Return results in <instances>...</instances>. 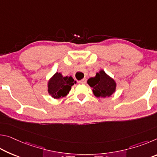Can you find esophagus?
<instances>
[{
	"label": "esophagus",
	"mask_w": 157,
	"mask_h": 157,
	"mask_svg": "<svg viewBox=\"0 0 157 157\" xmlns=\"http://www.w3.org/2000/svg\"><path fill=\"white\" fill-rule=\"evenodd\" d=\"M86 79L84 78V79H82V80L78 81V83L82 84H84L86 83Z\"/></svg>",
	"instance_id": "34e87169"
}]
</instances>
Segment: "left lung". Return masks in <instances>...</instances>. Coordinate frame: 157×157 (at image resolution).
Instances as JSON below:
<instances>
[{
  "label": "left lung",
  "instance_id": "left-lung-1",
  "mask_svg": "<svg viewBox=\"0 0 157 157\" xmlns=\"http://www.w3.org/2000/svg\"><path fill=\"white\" fill-rule=\"evenodd\" d=\"M87 83L93 88V92L96 97H109L115 91L116 82L109 77L104 71L96 73V76L88 79Z\"/></svg>",
  "mask_w": 157,
  "mask_h": 157
}]
</instances>
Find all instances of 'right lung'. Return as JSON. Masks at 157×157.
<instances>
[{"label":"right lung","mask_w":157,"mask_h":157,"mask_svg":"<svg viewBox=\"0 0 157 157\" xmlns=\"http://www.w3.org/2000/svg\"><path fill=\"white\" fill-rule=\"evenodd\" d=\"M76 83L72 77H63L61 73H56L48 82V93L52 98H63L68 94L71 86Z\"/></svg>","instance_id":"1"}]
</instances>
